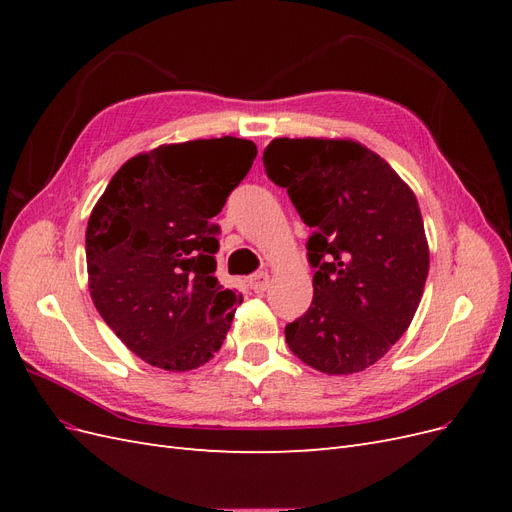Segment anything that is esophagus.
<instances>
[{
	"label": "esophagus",
	"instance_id": "34e87169",
	"mask_svg": "<svg viewBox=\"0 0 512 512\" xmlns=\"http://www.w3.org/2000/svg\"><path fill=\"white\" fill-rule=\"evenodd\" d=\"M269 273H265V271H260V273H254L252 277H250V288L254 290V292H265L267 288H269Z\"/></svg>",
	"mask_w": 512,
	"mask_h": 512
}]
</instances>
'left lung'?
Segmentation results:
<instances>
[{
    "instance_id": "obj_1",
    "label": "left lung",
    "mask_w": 512,
    "mask_h": 512,
    "mask_svg": "<svg viewBox=\"0 0 512 512\" xmlns=\"http://www.w3.org/2000/svg\"><path fill=\"white\" fill-rule=\"evenodd\" d=\"M262 162L314 230V299L286 324V344L322 374L363 371L408 331L423 297L429 245L418 200L350 138H273Z\"/></svg>"
}]
</instances>
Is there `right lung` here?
<instances>
[{
    "instance_id": "obj_1",
    "label": "right lung",
    "mask_w": 512,
    "mask_h": 512,
    "mask_svg": "<svg viewBox=\"0 0 512 512\" xmlns=\"http://www.w3.org/2000/svg\"><path fill=\"white\" fill-rule=\"evenodd\" d=\"M254 158L256 145L235 136L160 145L123 164L91 211V299L145 363L190 371L222 348L243 297L213 275L211 218Z\"/></svg>"
}]
</instances>
